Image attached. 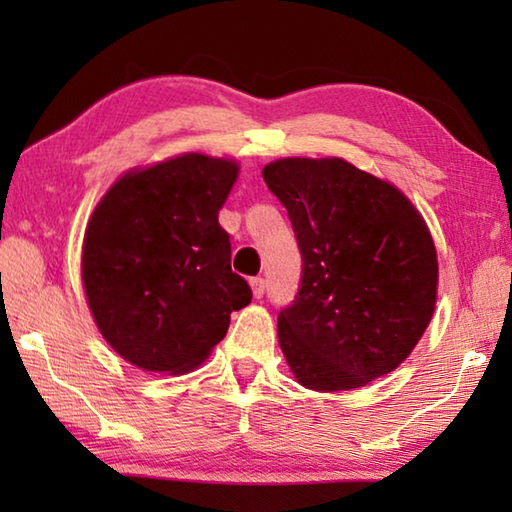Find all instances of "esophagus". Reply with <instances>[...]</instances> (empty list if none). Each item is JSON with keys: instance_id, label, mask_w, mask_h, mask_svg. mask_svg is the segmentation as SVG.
<instances>
[{"instance_id": "1", "label": "esophagus", "mask_w": 512, "mask_h": 512, "mask_svg": "<svg viewBox=\"0 0 512 512\" xmlns=\"http://www.w3.org/2000/svg\"><path fill=\"white\" fill-rule=\"evenodd\" d=\"M250 290H253V297L255 299H262L264 292H266V281L262 277L250 279Z\"/></svg>"}]
</instances>
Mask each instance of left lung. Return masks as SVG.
<instances>
[{"label": "left lung", "instance_id": "8db88e82", "mask_svg": "<svg viewBox=\"0 0 512 512\" xmlns=\"http://www.w3.org/2000/svg\"><path fill=\"white\" fill-rule=\"evenodd\" d=\"M262 176L303 257L299 295L277 321L292 376L328 394L394 372L438 301L436 244L420 211L343 158H279Z\"/></svg>", "mask_w": 512, "mask_h": 512}]
</instances>
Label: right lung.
<instances>
[{
  "label": "right lung",
  "instance_id": "obj_1",
  "mask_svg": "<svg viewBox=\"0 0 512 512\" xmlns=\"http://www.w3.org/2000/svg\"><path fill=\"white\" fill-rule=\"evenodd\" d=\"M239 176L233 158L200 151L125 171L88 220L81 279L96 328L145 372L198 369L253 292L231 270L217 222Z\"/></svg>",
  "mask_w": 512,
  "mask_h": 512
}]
</instances>
